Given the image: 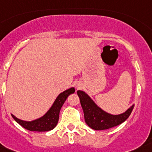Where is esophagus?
<instances>
[{
	"label": "esophagus",
	"instance_id": "34e87169",
	"mask_svg": "<svg viewBox=\"0 0 152 152\" xmlns=\"http://www.w3.org/2000/svg\"><path fill=\"white\" fill-rule=\"evenodd\" d=\"M80 86H80L79 84H76V85H75V87H76L77 89H79Z\"/></svg>",
	"mask_w": 152,
	"mask_h": 152
}]
</instances>
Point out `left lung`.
<instances>
[{
  "label": "left lung",
  "instance_id": "left-lung-1",
  "mask_svg": "<svg viewBox=\"0 0 152 152\" xmlns=\"http://www.w3.org/2000/svg\"><path fill=\"white\" fill-rule=\"evenodd\" d=\"M81 105L84 113L85 121L87 125L94 130H104L117 126L123 123L130 116L134 104L123 113L113 115L104 111L82 90H77Z\"/></svg>",
  "mask_w": 152,
  "mask_h": 152
}]
</instances>
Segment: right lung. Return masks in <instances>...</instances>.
Returning <instances> with one entry per match:
<instances>
[{
  "label": "right lung",
  "instance_id": "obj_1",
  "mask_svg": "<svg viewBox=\"0 0 152 152\" xmlns=\"http://www.w3.org/2000/svg\"><path fill=\"white\" fill-rule=\"evenodd\" d=\"M75 92V89L71 87L58 94L49 110L43 116L31 121H26L18 119L11 114L15 121L27 130L32 132H47L52 130L57 125L59 118L60 109L70 94Z\"/></svg>",
  "mask_w": 152,
  "mask_h": 152
}]
</instances>
